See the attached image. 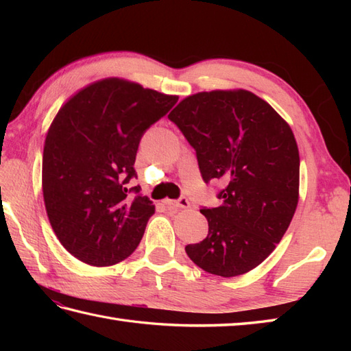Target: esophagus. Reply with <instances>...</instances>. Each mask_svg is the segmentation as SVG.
<instances>
[{
    "label": "esophagus",
    "instance_id": "esophagus-1",
    "mask_svg": "<svg viewBox=\"0 0 351 351\" xmlns=\"http://www.w3.org/2000/svg\"><path fill=\"white\" fill-rule=\"evenodd\" d=\"M166 205L173 206V208H189L190 202H189L187 197H181L178 200H166Z\"/></svg>",
    "mask_w": 351,
    "mask_h": 351
}]
</instances>
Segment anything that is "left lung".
<instances>
[{"label": "left lung", "instance_id": "8db88e82", "mask_svg": "<svg viewBox=\"0 0 351 351\" xmlns=\"http://www.w3.org/2000/svg\"><path fill=\"white\" fill-rule=\"evenodd\" d=\"M169 119L195 147L204 181L225 185L221 205L200 210L208 235L185 245L189 258L221 278L253 270L280 243L299 204L300 156L289 125L243 88L187 96Z\"/></svg>", "mask_w": 351, "mask_h": 351}]
</instances>
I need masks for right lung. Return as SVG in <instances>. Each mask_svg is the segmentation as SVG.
<instances>
[{
	"mask_svg": "<svg viewBox=\"0 0 351 351\" xmlns=\"http://www.w3.org/2000/svg\"><path fill=\"white\" fill-rule=\"evenodd\" d=\"M178 102L122 78L81 88L58 110L43 146L42 190L49 223L72 256L95 267L137 249L155 206L125 184L149 126Z\"/></svg>",
	"mask_w": 351,
	"mask_h": 351,
	"instance_id": "1",
	"label": "right lung"
}]
</instances>
